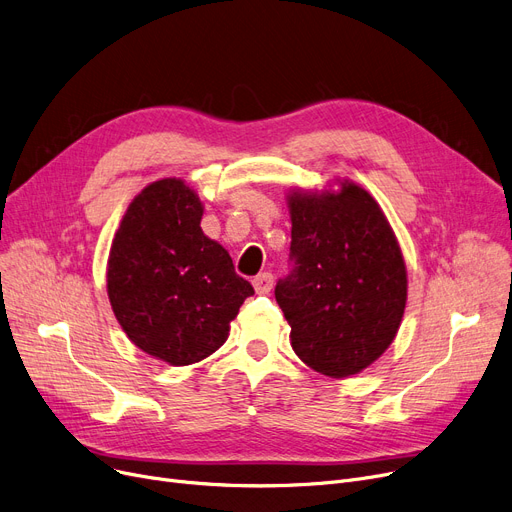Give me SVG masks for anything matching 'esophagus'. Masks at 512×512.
Wrapping results in <instances>:
<instances>
[{
	"mask_svg": "<svg viewBox=\"0 0 512 512\" xmlns=\"http://www.w3.org/2000/svg\"><path fill=\"white\" fill-rule=\"evenodd\" d=\"M253 286H255V292H257V294H267V292H270V290L274 288V276L263 272V274H259V276L253 278Z\"/></svg>",
	"mask_w": 512,
	"mask_h": 512,
	"instance_id": "34e87169",
	"label": "esophagus"
}]
</instances>
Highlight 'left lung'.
<instances>
[{
	"instance_id": "left-lung-1",
	"label": "left lung",
	"mask_w": 512,
	"mask_h": 512,
	"mask_svg": "<svg viewBox=\"0 0 512 512\" xmlns=\"http://www.w3.org/2000/svg\"><path fill=\"white\" fill-rule=\"evenodd\" d=\"M288 191L294 270L276 284L294 353L328 378L378 361L407 307V265L380 203L353 180Z\"/></svg>"
}]
</instances>
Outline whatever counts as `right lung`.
<instances>
[{
  "mask_svg": "<svg viewBox=\"0 0 512 512\" xmlns=\"http://www.w3.org/2000/svg\"><path fill=\"white\" fill-rule=\"evenodd\" d=\"M203 201L182 178L147 184L130 201L107 257V297L124 334L174 367L203 361L255 292L201 230Z\"/></svg>",
  "mask_w": 512,
  "mask_h": 512,
  "instance_id": "obj_1",
  "label": "right lung"
}]
</instances>
